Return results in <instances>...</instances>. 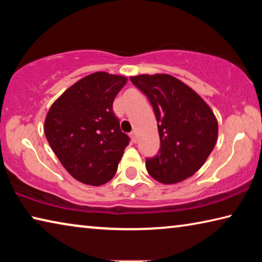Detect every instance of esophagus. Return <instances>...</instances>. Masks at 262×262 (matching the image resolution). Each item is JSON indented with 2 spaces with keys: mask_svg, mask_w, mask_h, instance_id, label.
Listing matches in <instances>:
<instances>
[{
  "mask_svg": "<svg viewBox=\"0 0 262 262\" xmlns=\"http://www.w3.org/2000/svg\"><path fill=\"white\" fill-rule=\"evenodd\" d=\"M130 137H132V141L133 142H136V140H137V137H136V133H135V130H133V132H130Z\"/></svg>",
  "mask_w": 262,
  "mask_h": 262,
  "instance_id": "1",
  "label": "esophagus"
}]
</instances>
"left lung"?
<instances>
[{
	"label": "left lung",
	"instance_id": "left-lung-1",
	"mask_svg": "<svg viewBox=\"0 0 262 262\" xmlns=\"http://www.w3.org/2000/svg\"><path fill=\"white\" fill-rule=\"evenodd\" d=\"M148 97L158 122L161 148L145 167L162 184L192 177L214 149L219 123L211 108L193 89L167 74L132 76Z\"/></svg>",
	"mask_w": 262,
	"mask_h": 262
}]
</instances>
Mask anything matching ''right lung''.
<instances>
[{"mask_svg": "<svg viewBox=\"0 0 262 262\" xmlns=\"http://www.w3.org/2000/svg\"><path fill=\"white\" fill-rule=\"evenodd\" d=\"M126 83L120 75H88L67 89L46 115L48 143L70 176L83 184L100 186L112 179L129 144L112 107Z\"/></svg>", "mask_w": 262, "mask_h": 262, "instance_id": "right-lung-1", "label": "right lung"}]
</instances>
